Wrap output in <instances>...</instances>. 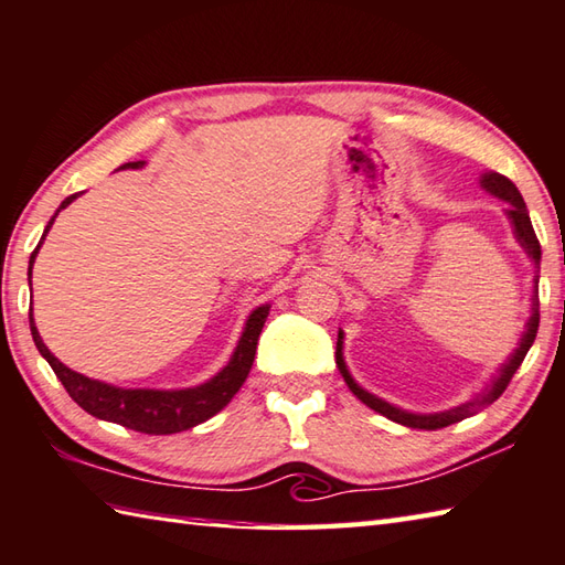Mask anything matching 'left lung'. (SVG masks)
<instances>
[{"mask_svg": "<svg viewBox=\"0 0 565 565\" xmlns=\"http://www.w3.org/2000/svg\"><path fill=\"white\" fill-rule=\"evenodd\" d=\"M479 184L484 188L489 194H494V198L504 200L509 207L504 210L507 217L511 222V230H514V237L519 242V247L529 254V259L536 264V276H533V296H531V316L526 321L524 333L519 338V345L516 351L511 353L504 363L499 365V371L491 375V381L484 385L481 393H477L467 403H461L457 407H449L443 409V413H409V409L397 407L393 403H387V399L373 395L371 390H365L353 381L351 371H348L345 365V358H343V331H338V343H335V365L338 371H341L343 381L348 383V387L353 390V395L365 403L375 413H381L383 417L393 419L397 425H405V427H413V429H439V427H447V425H455L459 419H465L469 415H477L479 409L489 407L494 399H499V395L504 393L507 385L514 373L519 371V365L524 363V358L529 353V348L536 341V333H539V264H541V244L536 239V232L531 227V217H529V210H526V202L521 198V192L516 190V184L511 182L509 178L499 175V172H484V175L479 178Z\"/></svg>", "mask_w": 565, "mask_h": 565, "instance_id": "8db88e82", "label": "left lung"}]
</instances>
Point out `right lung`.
Segmentation results:
<instances>
[{
	"label": "right lung",
	"instance_id": "1",
	"mask_svg": "<svg viewBox=\"0 0 565 565\" xmlns=\"http://www.w3.org/2000/svg\"><path fill=\"white\" fill-rule=\"evenodd\" d=\"M142 166H146V160L126 162V166H120L118 170H140ZM76 198L78 194H71V198L61 202L56 214L61 210H66ZM56 214L49 220L44 234H41V242H44V237L49 234ZM39 247L34 249L32 259H29V279H32V266L39 254ZM269 309H271L269 303H262L249 313L230 363L224 365L217 375H212L210 381L202 385L180 387V390L118 387V385L100 383V381H94V377L81 375L61 363L58 358L44 345V341H41V335L36 331L34 316H29V326H32V338L39 348V353L46 358L51 371L56 373L61 385L66 387V393L74 397V403L84 407L88 415L106 419V423H116L128 429H136V433L175 435V433H182V429H192L194 425L204 423V419H210L212 415H217L220 409L227 407L230 399L239 393V387L244 385V381H247V375L252 371L256 341H259V333L264 328L266 316H269Z\"/></svg>",
	"mask_w": 565,
	"mask_h": 565
}]
</instances>
